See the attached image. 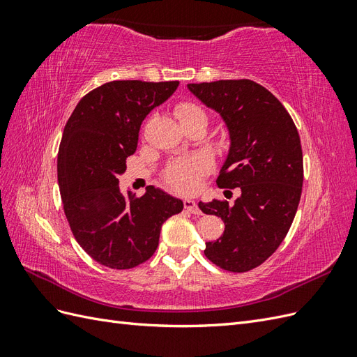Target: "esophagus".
<instances>
[{
  "instance_id": "obj_1",
  "label": "esophagus",
  "mask_w": 357,
  "mask_h": 357,
  "mask_svg": "<svg viewBox=\"0 0 357 357\" xmlns=\"http://www.w3.org/2000/svg\"><path fill=\"white\" fill-rule=\"evenodd\" d=\"M185 208H186L189 213H192V214H197V215L202 214V211L199 210L197 202L192 201V199H185Z\"/></svg>"
}]
</instances>
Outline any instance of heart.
I'll list each match as a JSON object with an SVG mask.
<instances>
[{"label":"heart","instance_id":"heart-1","mask_svg":"<svg viewBox=\"0 0 357 357\" xmlns=\"http://www.w3.org/2000/svg\"><path fill=\"white\" fill-rule=\"evenodd\" d=\"M176 113L180 122L189 121L193 117H207L199 105L193 102H181L177 105ZM210 171V160L202 155H193L189 158H180L167 167L164 178L171 188L178 192L189 193L197 190L201 178Z\"/></svg>","mask_w":357,"mask_h":357}]
</instances>
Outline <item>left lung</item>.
Returning <instances> with one entry per match:
<instances>
[{
	"label": "left lung",
	"mask_w": 357,
	"mask_h": 357,
	"mask_svg": "<svg viewBox=\"0 0 357 357\" xmlns=\"http://www.w3.org/2000/svg\"><path fill=\"white\" fill-rule=\"evenodd\" d=\"M188 88L220 113L229 129L231 149L218 186L241 190L234 205L225 199L199 202L202 213L225 222L223 235L205 243L204 253L225 271L247 273L277 250L295 219L304 181L298 129L283 104L253 80Z\"/></svg>",
	"instance_id": "8db88e82"
}]
</instances>
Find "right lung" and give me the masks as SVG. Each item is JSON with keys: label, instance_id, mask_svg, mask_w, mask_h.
<instances>
[{"label": "right lung", "instance_id": "right-lung-1", "mask_svg": "<svg viewBox=\"0 0 357 357\" xmlns=\"http://www.w3.org/2000/svg\"><path fill=\"white\" fill-rule=\"evenodd\" d=\"M178 82L114 80L86 93L63 129L58 183L75 241L93 261L131 269L156 252L162 225L183 202L153 186L122 195L119 176L134 155L146 116L167 101Z\"/></svg>", "mask_w": 357, "mask_h": 357}]
</instances>
